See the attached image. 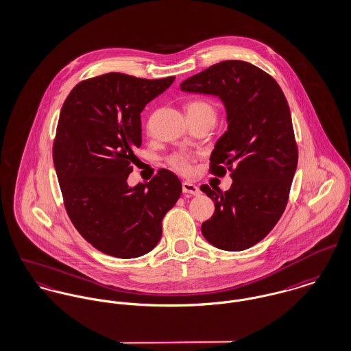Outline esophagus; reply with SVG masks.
I'll list each match as a JSON object with an SVG mask.
<instances>
[{"instance_id": "34e87169", "label": "esophagus", "mask_w": 351, "mask_h": 351, "mask_svg": "<svg viewBox=\"0 0 351 351\" xmlns=\"http://www.w3.org/2000/svg\"><path fill=\"white\" fill-rule=\"evenodd\" d=\"M182 191H184V193H189V194H193V195H198V194H201L199 188H198L197 185L191 184V182H188V181L182 182Z\"/></svg>"}]
</instances>
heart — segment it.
I'll list each match as a JSON object with an SVG mask.
<instances>
[{
  "label": "heart",
  "mask_w": 351,
  "mask_h": 351,
  "mask_svg": "<svg viewBox=\"0 0 351 351\" xmlns=\"http://www.w3.org/2000/svg\"><path fill=\"white\" fill-rule=\"evenodd\" d=\"M186 111H188V115H204V114L215 115V108L212 107V104L201 99L189 101L186 106ZM191 157L184 153H176L169 158V165L181 174H188L191 171Z\"/></svg>",
  "instance_id": "b5f03b06"
}]
</instances>
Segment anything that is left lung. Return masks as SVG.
Masks as SVG:
<instances>
[{"label": "left lung", "instance_id": "left-lung-1", "mask_svg": "<svg viewBox=\"0 0 351 351\" xmlns=\"http://www.w3.org/2000/svg\"><path fill=\"white\" fill-rule=\"evenodd\" d=\"M185 93L219 96L228 130L210 156L209 171L233 180L229 191L202 185L215 202L204 237L223 251H244L280 220L298 166L287 99L276 80L241 60H225L181 83Z\"/></svg>", "mask_w": 351, "mask_h": 351}]
</instances>
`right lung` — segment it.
Listing matches in <instances>:
<instances>
[{
  "instance_id": "obj_1",
  "label": "right lung",
  "mask_w": 351,
  "mask_h": 351,
  "mask_svg": "<svg viewBox=\"0 0 351 351\" xmlns=\"http://www.w3.org/2000/svg\"><path fill=\"white\" fill-rule=\"evenodd\" d=\"M110 72L76 84L64 101L53 163L65 210L97 251L119 258L150 252L162 220L182 193L178 177L160 169L147 184L128 185L142 143L141 112L174 82Z\"/></svg>"
}]
</instances>
